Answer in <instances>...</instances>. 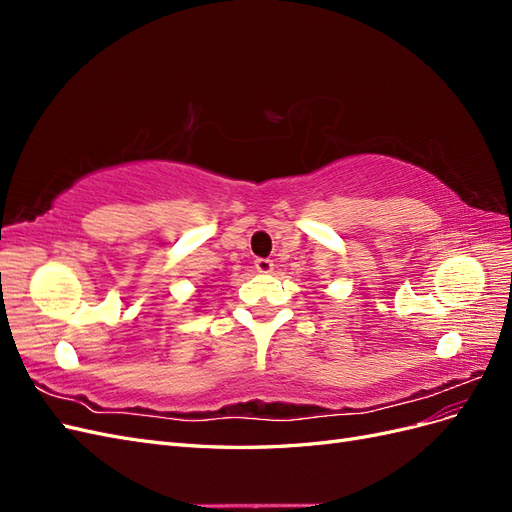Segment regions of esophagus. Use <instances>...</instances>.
I'll return each instance as SVG.
<instances>
[{
  "label": "esophagus",
  "instance_id": "obj_1",
  "mask_svg": "<svg viewBox=\"0 0 512 512\" xmlns=\"http://www.w3.org/2000/svg\"><path fill=\"white\" fill-rule=\"evenodd\" d=\"M254 267L258 273H271L273 271V260L269 258H256L254 260Z\"/></svg>",
  "mask_w": 512,
  "mask_h": 512
}]
</instances>
